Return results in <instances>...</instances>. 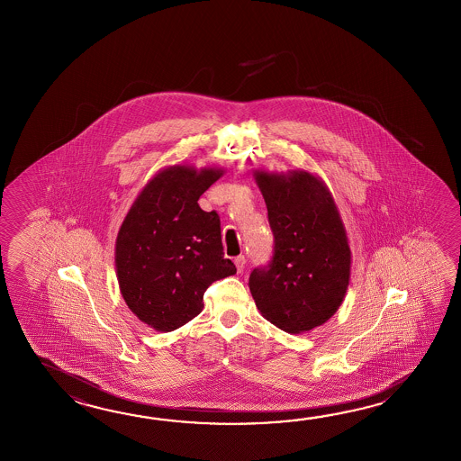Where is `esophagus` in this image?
I'll return each mask as SVG.
<instances>
[{
    "instance_id": "obj_1",
    "label": "esophagus",
    "mask_w": 461,
    "mask_h": 461,
    "mask_svg": "<svg viewBox=\"0 0 461 461\" xmlns=\"http://www.w3.org/2000/svg\"><path fill=\"white\" fill-rule=\"evenodd\" d=\"M245 256H238V258H235L236 271H238V273H243V269H245Z\"/></svg>"
}]
</instances>
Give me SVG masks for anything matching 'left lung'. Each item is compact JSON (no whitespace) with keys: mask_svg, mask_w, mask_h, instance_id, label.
Listing matches in <instances>:
<instances>
[{"mask_svg":"<svg viewBox=\"0 0 461 461\" xmlns=\"http://www.w3.org/2000/svg\"><path fill=\"white\" fill-rule=\"evenodd\" d=\"M274 233L273 261L254 269L258 311L292 335L323 325L339 311L351 274V249L335 198L309 170H254Z\"/></svg>","mask_w":461,"mask_h":461,"instance_id":"1","label":"left lung"}]
</instances>
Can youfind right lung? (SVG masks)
Instances as JSON below:
<instances>
[{
  "instance_id": "add662e5",
  "label": "right lung",
  "mask_w": 461,
  "mask_h": 461,
  "mask_svg": "<svg viewBox=\"0 0 461 461\" xmlns=\"http://www.w3.org/2000/svg\"><path fill=\"white\" fill-rule=\"evenodd\" d=\"M223 172L190 164L160 169L120 226L114 266L122 299L156 331L167 333L197 317L208 285L236 274L223 254L220 216L198 205Z\"/></svg>"
}]
</instances>
